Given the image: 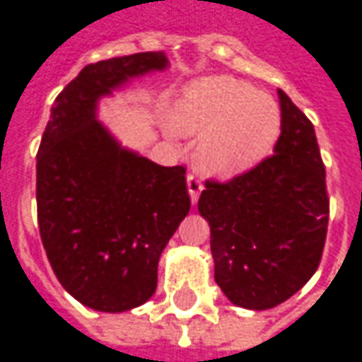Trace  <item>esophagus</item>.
Returning a JSON list of instances; mask_svg holds the SVG:
<instances>
[{
	"label": "esophagus",
	"instance_id": "1",
	"mask_svg": "<svg viewBox=\"0 0 362 362\" xmlns=\"http://www.w3.org/2000/svg\"><path fill=\"white\" fill-rule=\"evenodd\" d=\"M187 187H189V195H191V201L195 203L199 195H201V191H203V177L199 175L197 171L193 173H189L187 175Z\"/></svg>",
	"mask_w": 362,
	"mask_h": 362
}]
</instances>
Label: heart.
I'll return each mask as SVG.
<instances>
[{"mask_svg": "<svg viewBox=\"0 0 362 362\" xmlns=\"http://www.w3.org/2000/svg\"><path fill=\"white\" fill-rule=\"evenodd\" d=\"M181 134H205L203 165L233 175L270 153L280 134V108L270 96L230 76H209L183 88L169 112Z\"/></svg>", "mask_w": 362, "mask_h": 362, "instance_id": "1", "label": "heart"}]
</instances>
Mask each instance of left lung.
I'll use <instances>...</instances> for the list:
<instances>
[{"mask_svg": "<svg viewBox=\"0 0 362 362\" xmlns=\"http://www.w3.org/2000/svg\"><path fill=\"white\" fill-rule=\"evenodd\" d=\"M281 134L274 153L228 181L206 179L199 213L211 224L214 280L246 310L290 300L319 268L329 224L325 165L315 129L278 90Z\"/></svg>", "mask_w": 362, "mask_h": 362, "instance_id": "8db88e82", "label": "left lung"}]
</instances>
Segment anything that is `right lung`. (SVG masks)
<instances>
[{
  "instance_id": "1",
  "label": "right lung",
  "mask_w": 362,
  "mask_h": 362,
  "mask_svg": "<svg viewBox=\"0 0 362 362\" xmlns=\"http://www.w3.org/2000/svg\"><path fill=\"white\" fill-rule=\"evenodd\" d=\"M165 64L159 51L86 64L54 98L37 151L45 252L62 288L96 311L153 296L159 256L191 209L185 167L122 149L94 118L102 94Z\"/></svg>"
}]
</instances>
